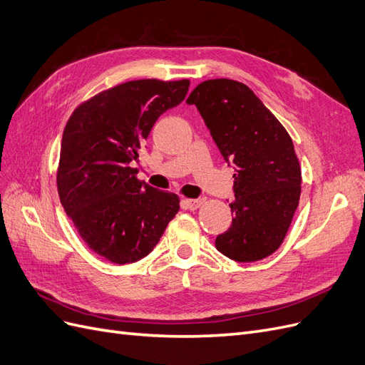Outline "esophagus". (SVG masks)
I'll use <instances>...</instances> for the list:
<instances>
[{"label": "esophagus", "instance_id": "esophagus-1", "mask_svg": "<svg viewBox=\"0 0 365 365\" xmlns=\"http://www.w3.org/2000/svg\"><path fill=\"white\" fill-rule=\"evenodd\" d=\"M202 202H204V200H182V201H181V205H182L184 208L196 210V208H200V207L202 205Z\"/></svg>", "mask_w": 365, "mask_h": 365}]
</instances>
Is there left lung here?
Instances as JSON below:
<instances>
[{"instance_id":"8db88e82","label":"left lung","mask_w":365,"mask_h":365,"mask_svg":"<svg viewBox=\"0 0 365 365\" xmlns=\"http://www.w3.org/2000/svg\"><path fill=\"white\" fill-rule=\"evenodd\" d=\"M195 105L216 146L235 169L233 222L216 248L236 262H256L277 250L302 193V169L280 121L245 83L213 79L197 85Z\"/></svg>"}]
</instances>
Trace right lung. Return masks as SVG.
Masks as SVG:
<instances>
[{
  "label": "right lung",
  "instance_id": "add662e5",
  "mask_svg": "<svg viewBox=\"0 0 365 365\" xmlns=\"http://www.w3.org/2000/svg\"><path fill=\"white\" fill-rule=\"evenodd\" d=\"M190 82L130 81L94 96L63 129L58 192L85 244L106 260L134 263L158 244L180 197L137 178L130 168L152 126L180 105Z\"/></svg>",
  "mask_w": 365,
  "mask_h": 365
}]
</instances>
